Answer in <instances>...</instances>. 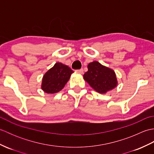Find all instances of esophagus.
<instances>
[{
    "mask_svg": "<svg viewBox=\"0 0 154 154\" xmlns=\"http://www.w3.org/2000/svg\"><path fill=\"white\" fill-rule=\"evenodd\" d=\"M76 71H77V72H78V73H81V74H82V73H83V69H77V70H76Z\"/></svg>",
    "mask_w": 154,
    "mask_h": 154,
    "instance_id": "1",
    "label": "esophagus"
}]
</instances>
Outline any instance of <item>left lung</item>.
Wrapping results in <instances>:
<instances>
[{
    "instance_id": "left-lung-1",
    "label": "left lung",
    "mask_w": 154,
    "mask_h": 154,
    "mask_svg": "<svg viewBox=\"0 0 154 154\" xmlns=\"http://www.w3.org/2000/svg\"><path fill=\"white\" fill-rule=\"evenodd\" d=\"M88 71L83 78L97 92L104 94L117 86V79L111 69L94 61L88 65Z\"/></svg>"
}]
</instances>
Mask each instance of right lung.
<instances>
[{"instance_id": "obj_1", "label": "right lung", "mask_w": 154, "mask_h": 154, "mask_svg": "<svg viewBox=\"0 0 154 154\" xmlns=\"http://www.w3.org/2000/svg\"><path fill=\"white\" fill-rule=\"evenodd\" d=\"M73 73V71L67 65L56 63L44 75L42 89L48 94L58 93L65 87Z\"/></svg>"}]
</instances>
